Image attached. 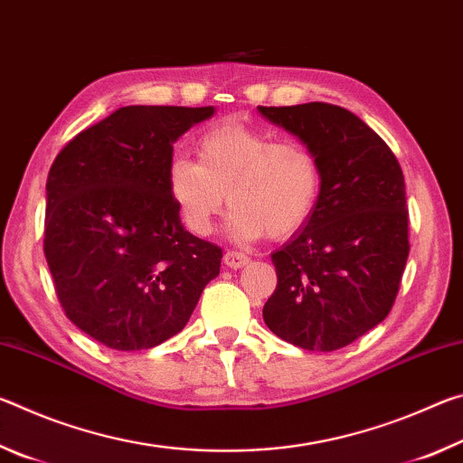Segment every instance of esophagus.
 Instances as JSON below:
<instances>
[{
  "mask_svg": "<svg viewBox=\"0 0 463 463\" xmlns=\"http://www.w3.org/2000/svg\"><path fill=\"white\" fill-rule=\"evenodd\" d=\"M222 261H224L226 268L239 269V268H242V265L249 263V257L245 253H241V250H226Z\"/></svg>",
  "mask_w": 463,
  "mask_h": 463,
  "instance_id": "obj_1",
  "label": "esophagus"
}]
</instances>
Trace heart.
Segmentation results:
<instances>
[{"instance_id": "heart-1", "label": "heart", "mask_w": 463, "mask_h": 463, "mask_svg": "<svg viewBox=\"0 0 463 463\" xmlns=\"http://www.w3.org/2000/svg\"><path fill=\"white\" fill-rule=\"evenodd\" d=\"M198 161L175 156L167 171L171 198L194 234L213 232L229 195L231 232L242 241L268 234L292 237L315 213L323 174L317 155L300 140L218 124L195 143Z\"/></svg>"}]
</instances>
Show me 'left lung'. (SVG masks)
Here are the masks:
<instances>
[{"label":"left lung","mask_w":463,"mask_h":463,"mask_svg":"<svg viewBox=\"0 0 463 463\" xmlns=\"http://www.w3.org/2000/svg\"><path fill=\"white\" fill-rule=\"evenodd\" d=\"M320 163L310 221L276 253L278 286L263 320L279 339L336 351L380 325L394 307L409 260L404 175L390 146L341 106H260Z\"/></svg>","instance_id":"obj_1"}]
</instances>
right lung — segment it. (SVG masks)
<instances>
[{"label": "right lung", "instance_id": "right-lung-1", "mask_svg": "<svg viewBox=\"0 0 463 463\" xmlns=\"http://www.w3.org/2000/svg\"><path fill=\"white\" fill-rule=\"evenodd\" d=\"M213 106H127L61 148L46 179L44 257L67 318L116 351L167 341L221 271L222 249L184 229L174 143Z\"/></svg>", "mask_w": 463, "mask_h": 463}]
</instances>
